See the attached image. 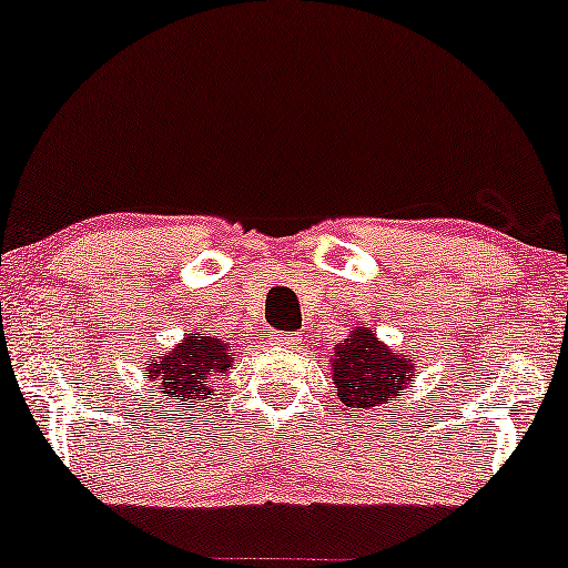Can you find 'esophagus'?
<instances>
[{"label": "esophagus", "mask_w": 568, "mask_h": 568, "mask_svg": "<svg viewBox=\"0 0 568 568\" xmlns=\"http://www.w3.org/2000/svg\"><path fill=\"white\" fill-rule=\"evenodd\" d=\"M271 342L278 344V347H297L300 344V336L297 334H271Z\"/></svg>", "instance_id": "obj_1"}]
</instances>
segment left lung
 Instances as JSON below:
<instances>
[{
	"label": "left lung",
	"instance_id": "8db88e82",
	"mask_svg": "<svg viewBox=\"0 0 568 568\" xmlns=\"http://www.w3.org/2000/svg\"><path fill=\"white\" fill-rule=\"evenodd\" d=\"M412 359L392 352L371 328L355 326L349 338L336 344L331 359L334 394L344 407L373 409L394 402L407 388Z\"/></svg>",
	"mask_w": 568,
	"mask_h": 568
}]
</instances>
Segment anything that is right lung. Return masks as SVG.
Returning a JSON list of instances; mask_svg holds the SVG:
<instances>
[{
    "label": "right lung",
    "instance_id": "1",
    "mask_svg": "<svg viewBox=\"0 0 568 568\" xmlns=\"http://www.w3.org/2000/svg\"><path fill=\"white\" fill-rule=\"evenodd\" d=\"M232 349L221 338L187 334L172 352L149 357V378L166 399L203 402L211 399L213 381L232 371Z\"/></svg>",
    "mask_w": 568,
    "mask_h": 568
}]
</instances>
